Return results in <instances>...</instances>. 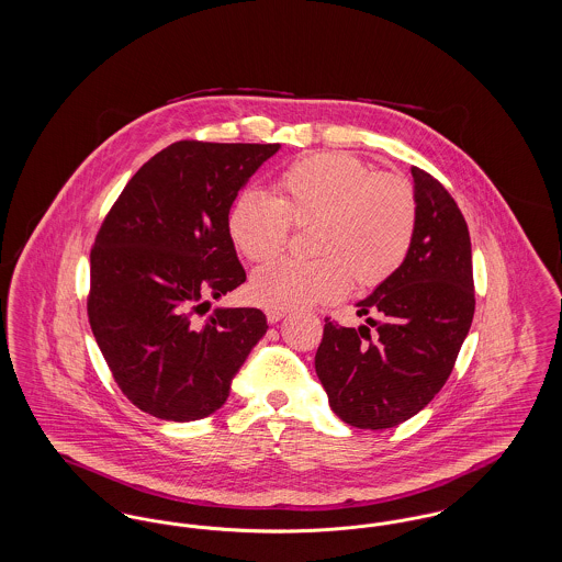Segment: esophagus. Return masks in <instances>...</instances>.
<instances>
[{"label": "esophagus", "instance_id": "esophagus-1", "mask_svg": "<svg viewBox=\"0 0 562 562\" xmlns=\"http://www.w3.org/2000/svg\"><path fill=\"white\" fill-rule=\"evenodd\" d=\"M284 318V312H276V310H269L268 312V321L271 324H276V322H280Z\"/></svg>", "mask_w": 562, "mask_h": 562}]
</instances>
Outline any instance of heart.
Returning a JSON list of instances; mask_svg holds the SVG:
<instances>
[{
	"mask_svg": "<svg viewBox=\"0 0 562 562\" xmlns=\"http://www.w3.org/2000/svg\"><path fill=\"white\" fill-rule=\"evenodd\" d=\"M291 225H312L307 250L316 257L280 259L252 273L248 294L266 310L333 301L348 291L349 278L358 289L390 280L415 238V189L346 151H321L291 164L273 198L244 189L227 216L229 238L252 263L276 257Z\"/></svg>",
	"mask_w": 562,
	"mask_h": 562,
	"instance_id": "heart-1",
	"label": "heart"
}]
</instances>
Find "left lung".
Listing matches in <instances>:
<instances>
[{"instance_id":"1","label":"left lung","mask_w":562,"mask_h":562,"mask_svg":"<svg viewBox=\"0 0 562 562\" xmlns=\"http://www.w3.org/2000/svg\"><path fill=\"white\" fill-rule=\"evenodd\" d=\"M411 175V250L390 280L356 303L376 335L364 324L348 328L326 318L316 351L328 404L353 428H394L417 415L447 383L474 318L468 223L442 183L417 166Z\"/></svg>"}]
</instances>
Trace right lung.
Listing matches in <instances>:
<instances>
[{
    "label": "right lung",
    "instance_id": "obj_1",
    "mask_svg": "<svg viewBox=\"0 0 562 562\" xmlns=\"http://www.w3.org/2000/svg\"><path fill=\"white\" fill-rule=\"evenodd\" d=\"M278 143L179 140L145 161L111 206L90 250L88 321L124 396L166 422L221 408L268 330L255 307H218L246 271L229 209Z\"/></svg>",
    "mask_w": 562,
    "mask_h": 562
}]
</instances>
